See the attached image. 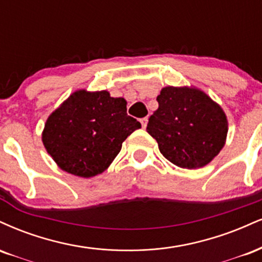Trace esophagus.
<instances>
[{"instance_id":"34e87169","label":"esophagus","mask_w":262,"mask_h":262,"mask_svg":"<svg viewBox=\"0 0 262 262\" xmlns=\"http://www.w3.org/2000/svg\"><path fill=\"white\" fill-rule=\"evenodd\" d=\"M140 121H141V125H142V127L146 128L147 124H148V118H142Z\"/></svg>"}]
</instances>
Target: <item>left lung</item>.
Returning a JSON list of instances; mask_svg holds the SVG:
<instances>
[{"instance_id": "obj_1", "label": "left lung", "mask_w": 262, "mask_h": 262, "mask_svg": "<svg viewBox=\"0 0 262 262\" xmlns=\"http://www.w3.org/2000/svg\"><path fill=\"white\" fill-rule=\"evenodd\" d=\"M147 132L164 158L180 168L208 164L224 146L228 124L222 107L195 88L165 87Z\"/></svg>"}]
</instances>
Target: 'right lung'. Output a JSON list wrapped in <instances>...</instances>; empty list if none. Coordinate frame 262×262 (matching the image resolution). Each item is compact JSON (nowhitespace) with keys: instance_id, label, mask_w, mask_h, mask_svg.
I'll list each match as a JSON object with an SVG mask.
<instances>
[{"instance_id":"right-lung-1","label":"right lung","mask_w":262,"mask_h":262,"mask_svg":"<svg viewBox=\"0 0 262 262\" xmlns=\"http://www.w3.org/2000/svg\"><path fill=\"white\" fill-rule=\"evenodd\" d=\"M126 110L124 98H112L106 91H77L49 116L42 143L62 170L94 177L109 167L122 142L141 127Z\"/></svg>"}]
</instances>
